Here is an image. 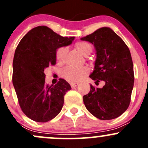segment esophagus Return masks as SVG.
<instances>
[{"label":"esophagus","mask_w":148,"mask_h":148,"mask_svg":"<svg viewBox=\"0 0 148 148\" xmlns=\"http://www.w3.org/2000/svg\"><path fill=\"white\" fill-rule=\"evenodd\" d=\"M70 85H71V87H72V88H76L78 85H79V84H78V83H72Z\"/></svg>","instance_id":"obj_1"}]
</instances>
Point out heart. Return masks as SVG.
<instances>
[{
	"label": "heart",
	"mask_w": 148,
	"mask_h": 148,
	"mask_svg": "<svg viewBox=\"0 0 148 148\" xmlns=\"http://www.w3.org/2000/svg\"><path fill=\"white\" fill-rule=\"evenodd\" d=\"M75 48L85 57L88 56L92 51V47L86 42H77L75 45ZM67 53V48L66 47H61L58 49L56 53L58 62L60 63L64 62ZM88 73H89V69L87 67H83L81 68L67 67L62 71V76L69 82L76 83L84 79L88 75Z\"/></svg>",
	"instance_id": "b5f03b06"
}]
</instances>
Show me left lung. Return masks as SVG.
<instances>
[{"mask_svg": "<svg viewBox=\"0 0 148 148\" xmlns=\"http://www.w3.org/2000/svg\"><path fill=\"white\" fill-rule=\"evenodd\" d=\"M90 42L96 51L94 70L90 75L95 84L83 97L88 111L100 120H112L121 115L130 106L134 83V65L126 44L111 28L103 27L81 38Z\"/></svg>", "mask_w": 148, "mask_h": 148, "instance_id": "obj_1", "label": "left lung"}]
</instances>
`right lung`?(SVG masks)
Segmentation results:
<instances>
[{"label": "right lung", "instance_id": "obj_1", "mask_svg": "<svg viewBox=\"0 0 148 148\" xmlns=\"http://www.w3.org/2000/svg\"><path fill=\"white\" fill-rule=\"evenodd\" d=\"M74 37H62L45 25L35 27L21 39L13 60L12 83L22 111L28 118L46 123L59 114L64 96L72 89L64 79L56 85L45 82V69L56 62V53L72 43Z\"/></svg>", "mask_w": 148, "mask_h": 148}]
</instances>
